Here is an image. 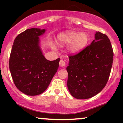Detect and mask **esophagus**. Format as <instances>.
Wrapping results in <instances>:
<instances>
[{
	"mask_svg": "<svg viewBox=\"0 0 123 123\" xmlns=\"http://www.w3.org/2000/svg\"><path fill=\"white\" fill-rule=\"evenodd\" d=\"M60 65L61 66H65V61L62 60H61L60 61Z\"/></svg>",
	"mask_w": 123,
	"mask_h": 123,
	"instance_id": "1",
	"label": "esophagus"
}]
</instances>
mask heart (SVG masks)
Here are the masks:
<instances>
[{
  "mask_svg": "<svg viewBox=\"0 0 123 123\" xmlns=\"http://www.w3.org/2000/svg\"><path fill=\"white\" fill-rule=\"evenodd\" d=\"M88 36L86 33L74 31L61 33L57 38V43L60 46L69 44L68 49L72 54L78 53L83 50L88 44ZM52 47L55 49L54 45L52 44Z\"/></svg>",
  "mask_w": 123,
  "mask_h": 123,
  "instance_id": "1",
  "label": "heart"
}]
</instances>
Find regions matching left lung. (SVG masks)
Returning a JSON list of instances; mask_svg holds the SVG:
<instances>
[{"mask_svg":"<svg viewBox=\"0 0 123 123\" xmlns=\"http://www.w3.org/2000/svg\"><path fill=\"white\" fill-rule=\"evenodd\" d=\"M69 59L67 86L70 94L84 99L101 92L108 81L113 60V51L108 36L96 32L95 40Z\"/></svg>","mask_w":123,"mask_h":123,"instance_id":"left-lung-1","label":"left lung"}]
</instances>
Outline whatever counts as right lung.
Returning a JSON list of instances; mask_svg holds the SVG:
<instances>
[{
	"label": "right lung",
	"mask_w": 123,
	"mask_h": 123,
	"mask_svg": "<svg viewBox=\"0 0 123 123\" xmlns=\"http://www.w3.org/2000/svg\"><path fill=\"white\" fill-rule=\"evenodd\" d=\"M46 29L31 28L17 36L9 60L12 80L19 91L28 95L43 93L57 72L60 58L49 61L43 55L39 36Z\"/></svg>",
	"instance_id": "1"
}]
</instances>
